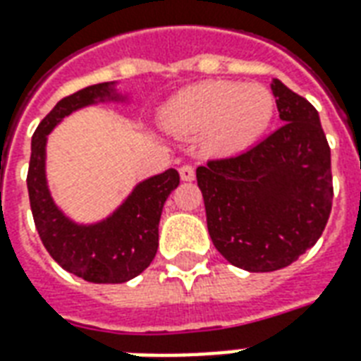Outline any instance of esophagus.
Here are the masks:
<instances>
[{"mask_svg":"<svg viewBox=\"0 0 361 361\" xmlns=\"http://www.w3.org/2000/svg\"><path fill=\"white\" fill-rule=\"evenodd\" d=\"M180 178L183 181H193L195 180V166L191 164H183L180 168Z\"/></svg>","mask_w":361,"mask_h":361,"instance_id":"esophagus-1","label":"esophagus"}]
</instances>
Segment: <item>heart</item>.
<instances>
[{"instance_id": "obj_1", "label": "heart", "mask_w": 361, "mask_h": 361, "mask_svg": "<svg viewBox=\"0 0 361 361\" xmlns=\"http://www.w3.org/2000/svg\"><path fill=\"white\" fill-rule=\"evenodd\" d=\"M276 99L268 87L237 82H201L176 93L162 111L166 130L181 135L204 133L212 153H239L269 126Z\"/></svg>"}]
</instances>
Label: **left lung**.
<instances>
[{
    "instance_id": "obj_1",
    "label": "left lung",
    "mask_w": 361,
    "mask_h": 361,
    "mask_svg": "<svg viewBox=\"0 0 361 361\" xmlns=\"http://www.w3.org/2000/svg\"><path fill=\"white\" fill-rule=\"evenodd\" d=\"M281 126L197 168L216 250L247 271L287 268L322 237L333 207L331 149L314 105L274 78Z\"/></svg>"
}]
</instances>
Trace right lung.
Segmentation results:
<instances>
[{
    "mask_svg": "<svg viewBox=\"0 0 361 361\" xmlns=\"http://www.w3.org/2000/svg\"><path fill=\"white\" fill-rule=\"evenodd\" d=\"M111 95L109 84L84 87L61 99L32 135L26 185L38 235L51 258L66 271L92 283H126L153 262L159 248V221L164 202L180 185L178 170H166L140 183L109 220L76 226L59 212L45 185V137L59 120L95 99Z\"/></svg>",
    "mask_w": 361,
    "mask_h": 361,
    "instance_id": "add662e5",
    "label": "right lung"
}]
</instances>
